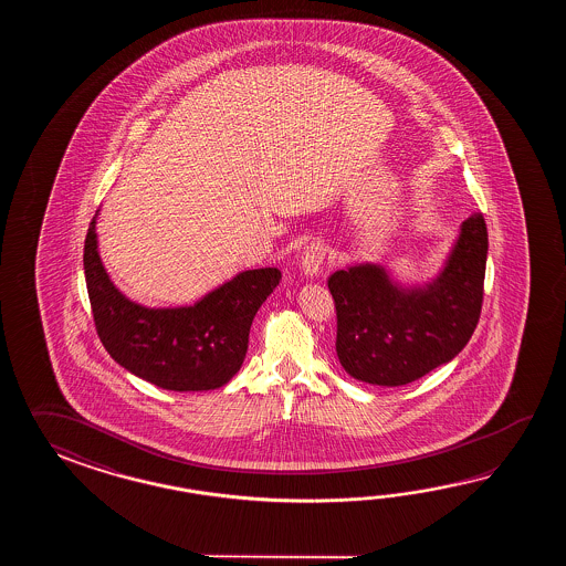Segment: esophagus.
Wrapping results in <instances>:
<instances>
[{"instance_id":"obj_1","label":"esophagus","mask_w":566,"mask_h":566,"mask_svg":"<svg viewBox=\"0 0 566 566\" xmlns=\"http://www.w3.org/2000/svg\"><path fill=\"white\" fill-rule=\"evenodd\" d=\"M327 256V247L322 241H312L301 253V266L307 275H315Z\"/></svg>"}]
</instances>
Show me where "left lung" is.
I'll use <instances>...</instances> for the list:
<instances>
[{
	"label": "left lung",
	"instance_id": "left-lung-1",
	"mask_svg": "<svg viewBox=\"0 0 566 566\" xmlns=\"http://www.w3.org/2000/svg\"><path fill=\"white\" fill-rule=\"evenodd\" d=\"M485 259V218L473 212L443 273L424 289L395 287L376 265L336 271L327 287L344 370L368 385L402 386L453 360L480 322Z\"/></svg>",
	"mask_w": 566,
	"mask_h": 566
}]
</instances>
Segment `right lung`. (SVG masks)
Wrapping results in <instances>:
<instances>
[{
  "instance_id": "obj_1",
  "label": "right lung",
  "mask_w": 566,
  "mask_h": 566,
  "mask_svg": "<svg viewBox=\"0 0 566 566\" xmlns=\"http://www.w3.org/2000/svg\"><path fill=\"white\" fill-rule=\"evenodd\" d=\"M95 220L85 239V279L96 334L111 358L164 390H214L241 370L249 332L281 281L275 266L244 271L190 307L147 310L108 279L96 251Z\"/></svg>"
}]
</instances>
